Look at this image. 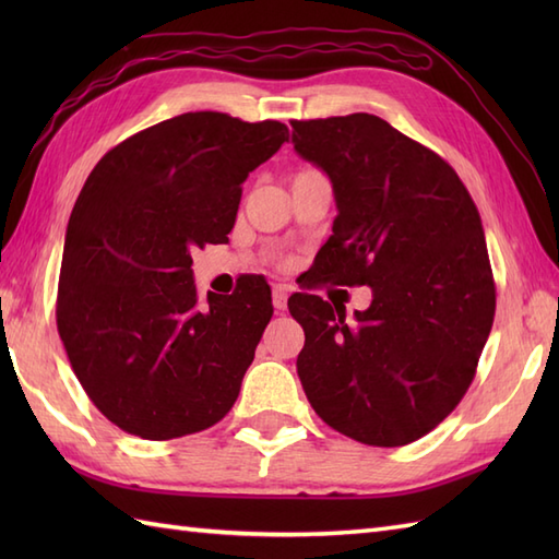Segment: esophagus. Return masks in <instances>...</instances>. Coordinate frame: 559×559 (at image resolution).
<instances>
[{
  "instance_id": "esophagus-1",
  "label": "esophagus",
  "mask_w": 559,
  "mask_h": 559,
  "mask_svg": "<svg viewBox=\"0 0 559 559\" xmlns=\"http://www.w3.org/2000/svg\"><path fill=\"white\" fill-rule=\"evenodd\" d=\"M273 307H276L278 312H283L288 307V286H283V283H278V286H273Z\"/></svg>"
}]
</instances>
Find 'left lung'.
Segmentation results:
<instances>
[{
	"mask_svg": "<svg viewBox=\"0 0 559 559\" xmlns=\"http://www.w3.org/2000/svg\"><path fill=\"white\" fill-rule=\"evenodd\" d=\"M290 124L295 151L329 175L338 209L314 278L372 288L353 322L317 295L288 300L305 329L307 401L355 442L411 444L459 406L490 336L480 213L447 160L382 117Z\"/></svg>",
	"mask_w": 559,
	"mask_h": 559,
	"instance_id": "1",
	"label": "left lung"
}]
</instances>
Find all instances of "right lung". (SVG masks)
<instances>
[{
  "label": "right lung",
  "mask_w": 559,
  "mask_h": 559,
  "mask_svg": "<svg viewBox=\"0 0 559 559\" xmlns=\"http://www.w3.org/2000/svg\"><path fill=\"white\" fill-rule=\"evenodd\" d=\"M288 141L276 120L185 112L124 139L71 211L57 329L96 408L141 439L216 425L240 394L273 314L247 281L199 298L192 249L228 240L247 175Z\"/></svg>",
  "instance_id": "obj_1"
}]
</instances>
